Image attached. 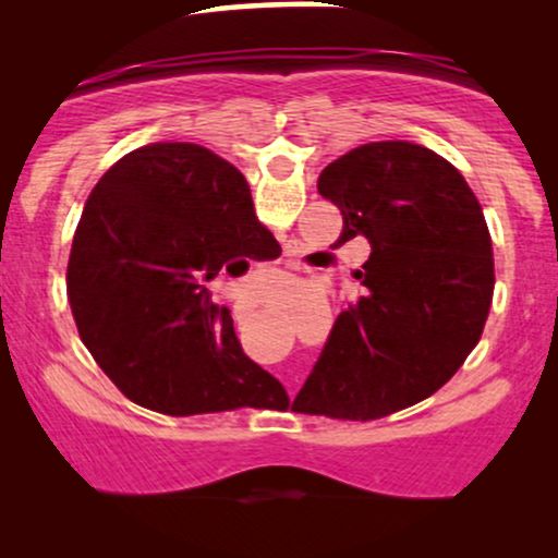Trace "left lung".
<instances>
[{
    "mask_svg": "<svg viewBox=\"0 0 558 558\" xmlns=\"http://www.w3.org/2000/svg\"><path fill=\"white\" fill-rule=\"evenodd\" d=\"M343 215L338 246L367 239L356 304L338 315L293 412L380 420L433 396L488 319L493 248L480 202L448 159L373 141L319 172Z\"/></svg>",
    "mask_w": 558,
    "mask_h": 558,
    "instance_id": "1",
    "label": "left lung"
}]
</instances>
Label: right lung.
Instances as JSON below:
<instances>
[{"instance_id": "add662e5", "label": "right lung", "mask_w": 558, "mask_h": 558, "mask_svg": "<svg viewBox=\"0 0 558 558\" xmlns=\"http://www.w3.org/2000/svg\"><path fill=\"white\" fill-rule=\"evenodd\" d=\"M267 239L246 178L198 144L141 146L101 175L73 235L68 299L128 399L170 417L286 407L209 299V280L246 272Z\"/></svg>"}]
</instances>
